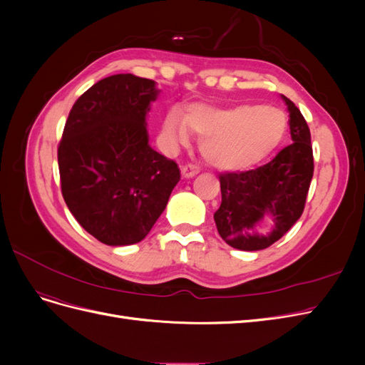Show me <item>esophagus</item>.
Here are the masks:
<instances>
[{"label":"esophagus","mask_w":365,"mask_h":365,"mask_svg":"<svg viewBox=\"0 0 365 365\" xmlns=\"http://www.w3.org/2000/svg\"><path fill=\"white\" fill-rule=\"evenodd\" d=\"M197 173H200V168H196V165H193V164H187L181 168L182 178H193V176Z\"/></svg>","instance_id":"obj_1"}]
</instances>
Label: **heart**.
<instances>
[{"label": "heart", "mask_w": 365, "mask_h": 365, "mask_svg": "<svg viewBox=\"0 0 365 365\" xmlns=\"http://www.w3.org/2000/svg\"><path fill=\"white\" fill-rule=\"evenodd\" d=\"M288 117L280 108L242 103L216 108L193 103L184 113L172 109L163 120L170 146L185 145L192 132L200 135L202 157L220 170H247L267 160L280 146Z\"/></svg>", "instance_id": "obj_1"}]
</instances>
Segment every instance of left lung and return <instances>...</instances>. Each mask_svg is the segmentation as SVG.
Returning a JSON list of instances; mask_svg holds the SVG:
<instances>
[{
  "mask_svg": "<svg viewBox=\"0 0 365 365\" xmlns=\"http://www.w3.org/2000/svg\"><path fill=\"white\" fill-rule=\"evenodd\" d=\"M292 143L272 161L256 170L220 176L222 202L215 213L220 237L242 251H259L277 242L300 219L314 175L311 130L288 97ZM273 220L268 234H259L262 222Z\"/></svg>",
  "mask_w": 365,
  "mask_h": 365,
  "instance_id": "8db88e82",
  "label": "left lung"
}]
</instances>
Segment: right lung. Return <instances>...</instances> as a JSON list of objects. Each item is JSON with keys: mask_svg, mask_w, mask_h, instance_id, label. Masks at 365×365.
<instances>
[{"mask_svg": "<svg viewBox=\"0 0 365 365\" xmlns=\"http://www.w3.org/2000/svg\"><path fill=\"white\" fill-rule=\"evenodd\" d=\"M157 82L114 74L73 105L58 149L65 204L88 233L109 247L145 239L181 175L149 145L148 114Z\"/></svg>", "mask_w": 365, "mask_h": 365, "instance_id": "right-lung-1", "label": "right lung"}]
</instances>
